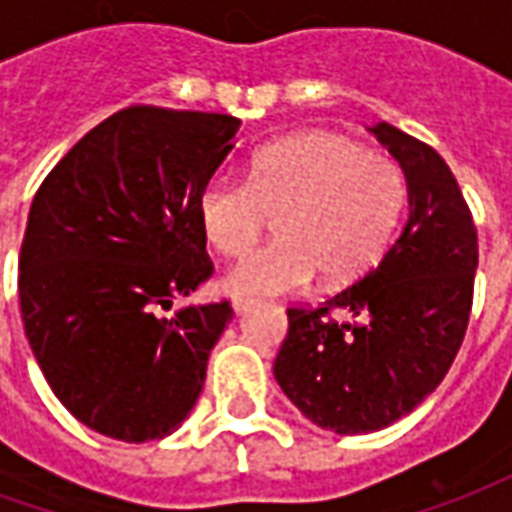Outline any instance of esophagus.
Here are the masks:
<instances>
[{
    "instance_id": "esophagus-1",
    "label": "esophagus",
    "mask_w": 512,
    "mask_h": 512,
    "mask_svg": "<svg viewBox=\"0 0 512 512\" xmlns=\"http://www.w3.org/2000/svg\"><path fill=\"white\" fill-rule=\"evenodd\" d=\"M252 307H255V299H244V296H235L233 299L235 315H244V312H249Z\"/></svg>"
}]
</instances>
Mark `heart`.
Returning <instances> with one entry per match:
<instances>
[{
  "label": "heart",
  "instance_id": "1",
  "mask_svg": "<svg viewBox=\"0 0 512 512\" xmlns=\"http://www.w3.org/2000/svg\"><path fill=\"white\" fill-rule=\"evenodd\" d=\"M406 205V175L392 158L367 153L329 131L288 136L257 150L246 180L216 175L197 202L202 233L224 257H241L277 216L279 241L227 271L246 296L307 288L321 271L343 285L376 266Z\"/></svg>",
  "mask_w": 512,
  "mask_h": 512
}]
</instances>
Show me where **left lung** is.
Here are the masks:
<instances>
[{
	"mask_svg": "<svg viewBox=\"0 0 512 512\" xmlns=\"http://www.w3.org/2000/svg\"><path fill=\"white\" fill-rule=\"evenodd\" d=\"M403 167L408 219L376 268L318 307H288L274 376L301 414L334 433L406 417L441 384L469 326L477 227L447 161L389 123L370 128ZM345 309L354 322H334Z\"/></svg>",
	"mask_w": 512,
	"mask_h": 512,
	"instance_id": "1",
	"label": "left lung"
}]
</instances>
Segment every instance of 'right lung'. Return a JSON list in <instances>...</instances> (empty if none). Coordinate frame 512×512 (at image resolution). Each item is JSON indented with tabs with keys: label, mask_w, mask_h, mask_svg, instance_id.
Returning a JSON list of instances; mask_svg holds the SVG:
<instances>
[{
	"label": "right lung",
	"mask_w": 512,
	"mask_h": 512,
	"mask_svg": "<svg viewBox=\"0 0 512 512\" xmlns=\"http://www.w3.org/2000/svg\"><path fill=\"white\" fill-rule=\"evenodd\" d=\"M238 126L128 106L84 134L32 200L18 255L29 348L62 406L109 439L178 428L233 321L227 299L161 310L213 274L197 202Z\"/></svg>",
	"instance_id": "add662e5"
}]
</instances>
